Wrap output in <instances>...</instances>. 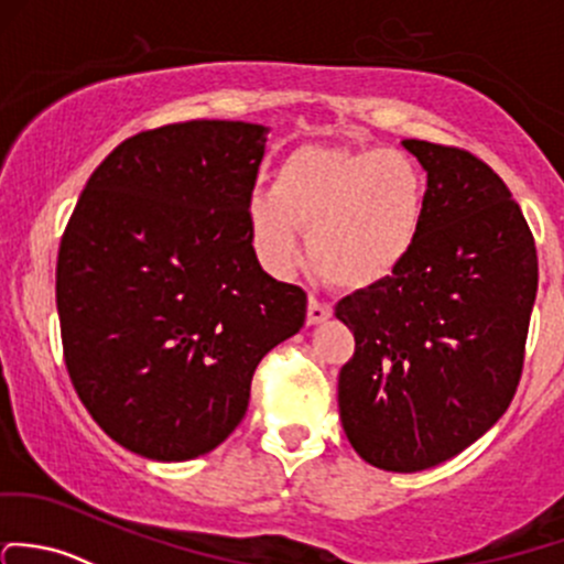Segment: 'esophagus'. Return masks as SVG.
Instances as JSON below:
<instances>
[{"label":"esophagus","mask_w":564,"mask_h":564,"mask_svg":"<svg viewBox=\"0 0 564 564\" xmlns=\"http://www.w3.org/2000/svg\"><path fill=\"white\" fill-rule=\"evenodd\" d=\"M329 316H332L329 302H324L318 297L307 300V324H322V322H327Z\"/></svg>","instance_id":"1"}]
</instances>
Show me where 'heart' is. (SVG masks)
I'll list each match as a JSON object with an SVG mask.
<instances>
[{"mask_svg": "<svg viewBox=\"0 0 564 564\" xmlns=\"http://www.w3.org/2000/svg\"><path fill=\"white\" fill-rule=\"evenodd\" d=\"M251 235L272 272L302 262L311 232L313 267L332 286L359 292L400 270L419 240L424 175L402 151L305 145L251 199Z\"/></svg>", "mask_w": 564, "mask_h": 564, "instance_id": "1", "label": "heart"}]
</instances>
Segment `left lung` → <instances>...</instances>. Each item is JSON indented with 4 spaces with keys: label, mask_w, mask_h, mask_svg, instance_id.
Segmentation results:
<instances>
[{
    "label": "left lung",
    "mask_w": 564,
    "mask_h": 564,
    "mask_svg": "<svg viewBox=\"0 0 564 564\" xmlns=\"http://www.w3.org/2000/svg\"><path fill=\"white\" fill-rule=\"evenodd\" d=\"M402 145L426 170L422 229L394 275L337 302L357 340L337 405L361 459L416 473L465 452L511 405L538 253L489 164L426 140Z\"/></svg>",
    "instance_id": "obj_1"
}]
</instances>
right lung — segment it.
<instances>
[{"label":"right lung","instance_id":"right-lung-1","mask_svg":"<svg viewBox=\"0 0 564 564\" xmlns=\"http://www.w3.org/2000/svg\"><path fill=\"white\" fill-rule=\"evenodd\" d=\"M264 134L246 121L134 134L94 170L64 229L67 372L94 422L145 459L221 446L259 361L305 324L307 294L267 275L253 251Z\"/></svg>","mask_w":564,"mask_h":564}]
</instances>
